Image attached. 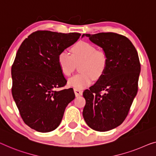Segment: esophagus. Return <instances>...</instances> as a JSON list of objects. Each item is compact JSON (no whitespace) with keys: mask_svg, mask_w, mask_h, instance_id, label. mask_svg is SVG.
I'll list each match as a JSON object with an SVG mask.
<instances>
[{"mask_svg":"<svg viewBox=\"0 0 156 156\" xmlns=\"http://www.w3.org/2000/svg\"><path fill=\"white\" fill-rule=\"evenodd\" d=\"M74 92H75V94L76 97H78V96H80V95L83 94V91L80 90H78V89H74Z\"/></svg>","mask_w":156,"mask_h":156,"instance_id":"esophagus-1","label":"esophagus"}]
</instances>
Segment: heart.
<instances>
[{
    "instance_id": "b5f03b06",
    "label": "heart",
    "mask_w": 156,
    "mask_h": 156,
    "mask_svg": "<svg viewBox=\"0 0 156 156\" xmlns=\"http://www.w3.org/2000/svg\"><path fill=\"white\" fill-rule=\"evenodd\" d=\"M71 55L62 51L58 55V64L64 75L70 76L76 64L81 62L79 66L80 73L69 78V85L76 89H84L89 86L93 78H100L107 68L108 58L105 51L97 50L92 44L79 41L71 48Z\"/></svg>"
}]
</instances>
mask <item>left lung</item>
Masks as SVG:
<instances>
[{
  "label": "left lung",
  "instance_id": "8db88e82",
  "mask_svg": "<svg viewBox=\"0 0 156 156\" xmlns=\"http://www.w3.org/2000/svg\"><path fill=\"white\" fill-rule=\"evenodd\" d=\"M103 48L107 68L89 90L83 92V115L88 126L106 132L122 124L138 91L141 64L137 51L127 37L112 32L83 34Z\"/></svg>",
  "mask_w": 156,
  "mask_h": 156
}]
</instances>
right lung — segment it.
I'll return each instance as SVG.
<instances>
[{"mask_svg": "<svg viewBox=\"0 0 156 156\" xmlns=\"http://www.w3.org/2000/svg\"><path fill=\"white\" fill-rule=\"evenodd\" d=\"M78 33L37 31L22 42L11 69L12 94L25 124L40 132L59 126L75 98L58 64V55L78 41Z\"/></svg>", "mask_w": 156, "mask_h": 156, "instance_id": "add662e5", "label": "right lung"}]
</instances>
